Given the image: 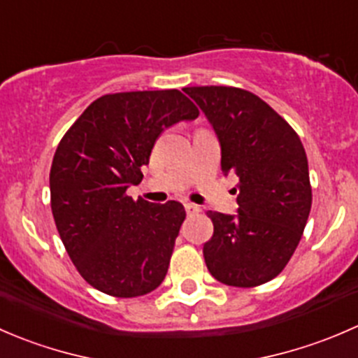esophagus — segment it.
<instances>
[{
	"instance_id": "obj_1",
	"label": "esophagus",
	"mask_w": 358,
	"mask_h": 358,
	"mask_svg": "<svg viewBox=\"0 0 358 358\" xmlns=\"http://www.w3.org/2000/svg\"><path fill=\"white\" fill-rule=\"evenodd\" d=\"M185 211H187V215H197V213H199V206L197 204H192V202H185Z\"/></svg>"
}]
</instances>
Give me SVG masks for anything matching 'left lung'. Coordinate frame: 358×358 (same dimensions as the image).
<instances>
[{
  "label": "left lung",
  "instance_id": "1",
  "mask_svg": "<svg viewBox=\"0 0 358 358\" xmlns=\"http://www.w3.org/2000/svg\"><path fill=\"white\" fill-rule=\"evenodd\" d=\"M222 147V171L239 178V215L209 211L206 266L220 282L255 287L279 275L298 248L312 208L308 161L294 129L255 93L190 86Z\"/></svg>",
  "mask_w": 358,
  "mask_h": 358
}]
</instances>
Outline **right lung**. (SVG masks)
<instances>
[{
	"instance_id": "1",
	"label": "right lung",
	"mask_w": 358,
	"mask_h": 358,
	"mask_svg": "<svg viewBox=\"0 0 358 358\" xmlns=\"http://www.w3.org/2000/svg\"><path fill=\"white\" fill-rule=\"evenodd\" d=\"M197 115L178 90L112 93L90 103L60 140L52 213L67 255L95 289L135 298L164 280L185 209L133 201L126 189L142 182L157 136Z\"/></svg>"
}]
</instances>
